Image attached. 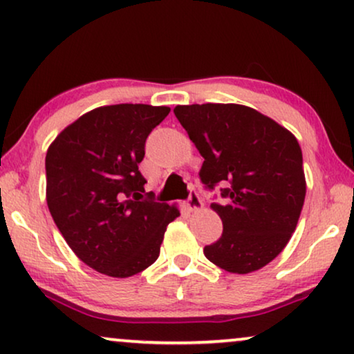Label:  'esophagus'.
Listing matches in <instances>:
<instances>
[{"label":"esophagus","instance_id":"obj_1","mask_svg":"<svg viewBox=\"0 0 354 354\" xmlns=\"http://www.w3.org/2000/svg\"><path fill=\"white\" fill-rule=\"evenodd\" d=\"M201 206H203V201H201V196L198 195V192L192 190L190 195H188V200H187V208L190 211H196V209H200Z\"/></svg>","mask_w":354,"mask_h":354}]
</instances>
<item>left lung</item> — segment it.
Listing matches in <instances>:
<instances>
[{
	"label": "left lung",
	"instance_id": "8db88e82",
	"mask_svg": "<svg viewBox=\"0 0 354 354\" xmlns=\"http://www.w3.org/2000/svg\"><path fill=\"white\" fill-rule=\"evenodd\" d=\"M174 113L203 156L200 180L206 190L224 185L223 203H211L223 234L205 247V257L239 274L265 267L286 247L304 205L295 135L245 105H177Z\"/></svg>",
	"mask_w": 354,
	"mask_h": 354
}]
</instances>
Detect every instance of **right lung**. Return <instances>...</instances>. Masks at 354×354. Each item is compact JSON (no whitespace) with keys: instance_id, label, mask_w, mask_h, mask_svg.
<instances>
[{"instance_id":"obj_1","label":"right lung","mask_w":354,"mask_h":354,"mask_svg":"<svg viewBox=\"0 0 354 354\" xmlns=\"http://www.w3.org/2000/svg\"><path fill=\"white\" fill-rule=\"evenodd\" d=\"M169 107L117 104L91 110L66 127L45 158L47 205L71 250L113 278L143 272L159 257L176 206L146 194L138 164L149 133Z\"/></svg>"}]
</instances>
